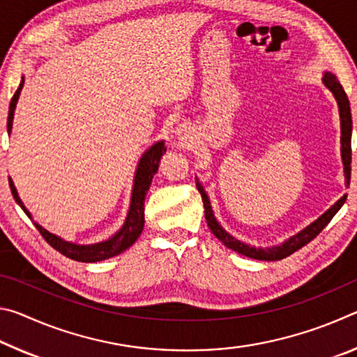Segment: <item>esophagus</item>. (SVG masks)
<instances>
[{
    "label": "esophagus",
    "mask_w": 357,
    "mask_h": 357,
    "mask_svg": "<svg viewBox=\"0 0 357 357\" xmlns=\"http://www.w3.org/2000/svg\"><path fill=\"white\" fill-rule=\"evenodd\" d=\"M183 138H187V135H185V132H184V137Z\"/></svg>",
    "instance_id": "1"
}]
</instances>
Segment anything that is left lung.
I'll return each mask as SVG.
<instances>
[{"instance_id": "1", "label": "left lung", "mask_w": 357, "mask_h": 357, "mask_svg": "<svg viewBox=\"0 0 357 357\" xmlns=\"http://www.w3.org/2000/svg\"><path fill=\"white\" fill-rule=\"evenodd\" d=\"M323 82L326 86H328L334 98L337 99L338 104V112H340V124H342V159H343V165H345V178H347V184L349 185V179H351V129H353V119H351V108H349V100L348 96L345 93V89L338 80L335 75L326 72L323 77ZM198 190L202 193L203 198V204H204V217H206L208 227L211 231H213L214 236L222 241L228 249H231L234 252L241 253V255H245L249 258H255V259H264V261H277V259L287 258L288 255H291L296 250H299L304 247L305 244H309L312 239H315L319 233L323 231V228L328 225L331 222L332 217L337 214V211L342 208V204L345 203L347 197H342L334 206H332L329 211L319 217L318 220H315L312 225L307 227L305 229H302L301 233L296 234V236L289 238L287 243H283L282 245L277 247H266V249H261V247H250L244 243H241L236 238H233L231 234H228L225 229H223L219 223H217L215 217L213 214V209H211V203L209 198L206 195V192L203 190V187L197 183Z\"/></svg>"}]
</instances>
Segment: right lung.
Here are the masks:
<instances>
[{"mask_svg": "<svg viewBox=\"0 0 357 357\" xmlns=\"http://www.w3.org/2000/svg\"><path fill=\"white\" fill-rule=\"evenodd\" d=\"M23 83L25 80H22L19 89H17L14 98L10 99V105H9V114H8V132L10 134L12 129V119H14V110L17 105V100H19L20 91L23 88ZM167 148L164 146V142L155 143L154 146H151L146 153L143 154L140 164H138L137 168V174H135V184H134V190H132V202H130V209L128 214V219H126L124 227L119 229V231L114 234L112 239L105 241V243H99V244H93V245H77L68 243V241H63L61 238L55 236V234L48 233L45 228H42L38 223H34V227L38 228V231L40 233V236L44 238L48 244H50L53 249L58 250L59 253H63L64 257H68L70 259H75V261H83V263H96V261H102V259L112 258L118 253L124 252L126 249L135 243L137 238L140 236L143 225H144V197H146V192L151 185V181H153V176L159 170V162L160 157L164 155ZM9 187L12 192V197L15 198V202L20 204V208L25 211V214L29 217V213L23 206V203L20 202L19 195H17V190L12 181L9 179Z\"/></svg>", "mask_w": 357, "mask_h": 357, "instance_id": "obj_1", "label": "right lung"}]
</instances>
